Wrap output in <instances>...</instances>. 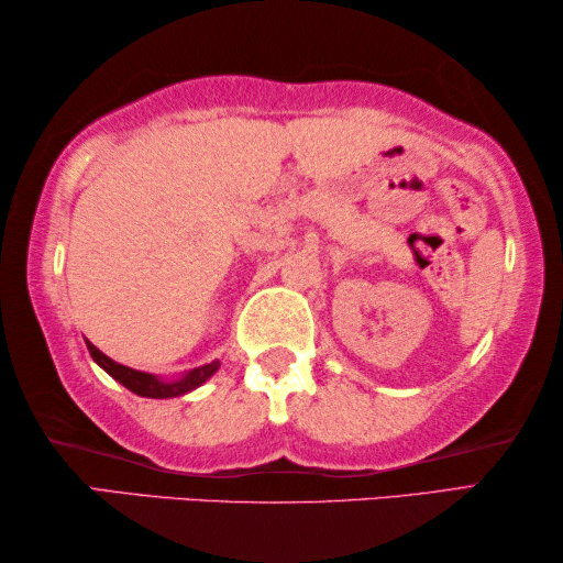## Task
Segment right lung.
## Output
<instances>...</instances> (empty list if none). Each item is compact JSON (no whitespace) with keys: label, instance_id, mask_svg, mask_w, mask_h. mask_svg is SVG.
Segmentation results:
<instances>
[{"label":"right lung","instance_id":"right-lung-1","mask_svg":"<svg viewBox=\"0 0 563 563\" xmlns=\"http://www.w3.org/2000/svg\"><path fill=\"white\" fill-rule=\"evenodd\" d=\"M87 349L91 353V358H95L97 364L102 366L104 372L112 376V379H118L122 387H128L130 391H135V395H141V397H153V399H166V397L187 395V391L197 389L199 384H205L207 379H210V376L218 372V366H220V361H212V364H207V366L191 368V372L184 374L181 379L161 382L158 376L145 374V372H135V368L118 364V361H112L110 356H104V353L99 351L97 345H91L89 341H87Z\"/></svg>","mask_w":563,"mask_h":563}]
</instances>
